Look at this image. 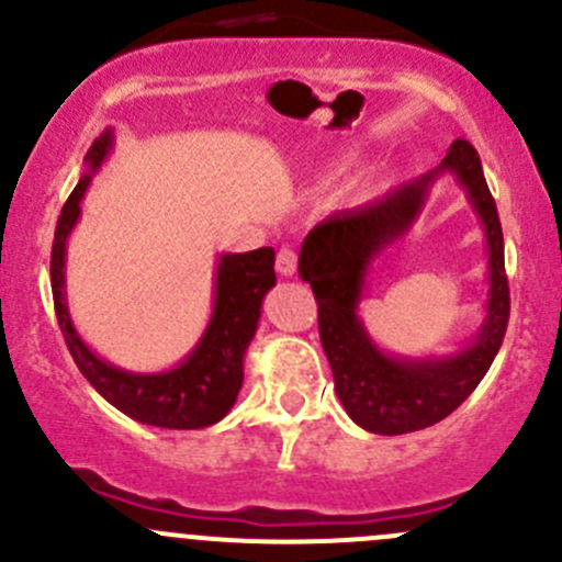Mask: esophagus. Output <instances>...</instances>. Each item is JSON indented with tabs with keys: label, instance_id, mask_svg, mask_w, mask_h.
I'll use <instances>...</instances> for the list:
<instances>
[{
	"label": "esophagus",
	"instance_id": "34e87169",
	"mask_svg": "<svg viewBox=\"0 0 562 562\" xmlns=\"http://www.w3.org/2000/svg\"><path fill=\"white\" fill-rule=\"evenodd\" d=\"M299 266V255L293 247H282L280 252H277V271H280L282 277H291L293 271H296Z\"/></svg>",
	"mask_w": 562,
	"mask_h": 562
}]
</instances>
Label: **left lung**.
<instances>
[{"label": "left lung", "instance_id": "1", "mask_svg": "<svg viewBox=\"0 0 562 562\" xmlns=\"http://www.w3.org/2000/svg\"><path fill=\"white\" fill-rule=\"evenodd\" d=\"M443 170L454 172L469 190V200L485 225L491 252L487 317L474 345L454 357L394 360L371 342L358 321L366 271L383 248L409 229L434 176ZM299 274L315 293L323 353L348 416L375 435H405L443 422L486 375L512 313L501 217L481 171L479 151L470 140L457 138L438 171L317 223L299 252Z\"/></svg>", "mask_w": 562, "mask_h": 562}]
</instances>
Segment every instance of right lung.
<instances>
[{
    "instance_id": "1",
    "label": "right lung",
    "mask_w": 562,
    "mask_h": 562,
    "mask_svg": "<svg viewBox=\"0 0 562 562\" xmlns=\"http://www.w3.org/2000/svg\"><path fill=\"white\" fill-rule=\"evenodd\" d=\"M113 130H105L87 151V173L65 201L50 249V291L67 350L81 375L124 416L166 429H203L217 424L234 407L245 381V353L260 321V304L274 288V249L223 255L214 285V310L201 342L179 367L155 375L124 372L94 356L78 337L65 302V247L92 173L111 151Z\"/></svg>"
}]
</instances>
